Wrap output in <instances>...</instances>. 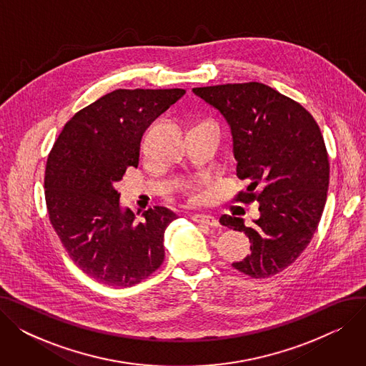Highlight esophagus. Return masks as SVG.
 <instances>
[{"label":"esophagus","instance_id":"34e87169","mask_svg":"<svg viewBox=\"0 0 366 366\" xmlns=\"http://www.w3.org/2000/svg\"><path fill=\"white\" fill-rule=\"evenodd\" d=\"M191 219H193L194 222L197 224H203V225H209V227H219V222L217 218L210 217V215H206V214H194L191 215Z\"/></svg>","mask_w":366,"mask_h":366}]
</instances>
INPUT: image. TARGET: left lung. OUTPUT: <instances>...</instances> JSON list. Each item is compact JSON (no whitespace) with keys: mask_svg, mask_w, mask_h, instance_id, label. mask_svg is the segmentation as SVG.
<instances>
[{"mask_svg":"<svg viewBox=\"0 0 366 366\" xmlns=\"http://www.w3.org/2000/svg\"><path fill=\"white\" fill-rule=\"evenodd\" d=\"M232 127L237 177L247 182L237 202H259V218L219 222L251 240V255L233 267L255 279L274 276L309 246L319 225L330 185V159L313 115L262 83L196 87ZM259 187V194L256 189Z\"/></svg>","mask_w":366,"mask_h":366,"instance_id":"obj_1","label":"left lung"}]
</instances>
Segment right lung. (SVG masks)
<instances>
[{"label":"right lung","mask_w":366,"mask_h":366,"mask_svg":"<svg viewBox=\"0 0 366 366\" xmlns=\"http://www.w3.org/2000/svg\"><path fill=\"white\" fill-rule=\"evenodd\" d=\"M185 94L184 89H119L80 109L65 124L46 164L50 224L74 264L108 286H133L164 259L163 237L177 214L149 207L134 222L115 189L138 167L144 132Z\"/></svg>","instance_id":"right-lung-1"}]
</instances>
